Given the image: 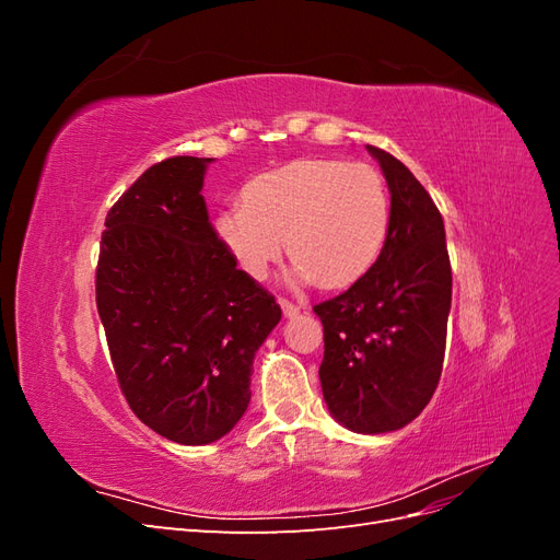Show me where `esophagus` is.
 I'll return each mask as SVG.
<instances>
[{
	"label": "esophagus",
	"instance_id": "esophagus-1",
	"mask_svg": "<svg viewBox=\"0 0 560 560\" xmlns=\"http://www.w3.org/2000/svg\"><path fill=\"white\" fill-rule=\"evenodd\" d=\"M278 303H280V308H282L284 317H296V315L301 313V308H299V306H294V303H292V301H287V299H280Z\"/></svg>",
	"mask_w": 560,
	"mask_h": 560
}]
</instances>
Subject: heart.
I'll use <instances>...</instances> for the list:
<instances>
[{"instance_id": "1", "label": "heart", "mask_w": 560, "mask_h": 560, "mask_svg": "<svg viewBox=\"0 0 560 560\" xmlns=\"http://www.w3.org/2000/svg\"><path fill=\"white\" fill-rule=\"evenodd\" d=\"M214 231L252 280L268 276L287 243L294 282L346 290L385 252L393 200L366 163L301 159L254 177L243 189V206L219 212Z\"/></svg>"}]
</instances>
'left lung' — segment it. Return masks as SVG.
I'll return each mask as SVG.
<instances>
[{
  "instance_id": "1",
  "label": "left lung",
  "mask_w": 560,
  "mask_h": 560,
  "mask_svg": "<svg viewBox=\"0 0 560 560\" xmlns=\"http://www.w3.org/2000/svg\"><path fill=\"white\" fill-rule=\"evenodd\" d=\"M393 200V231L371 273L313 308L325 327L319 383L329 413L358 434L420 416L442 376L451 313L444 219L413 173L366 144Z\"/></svg>"
}]
</instances>
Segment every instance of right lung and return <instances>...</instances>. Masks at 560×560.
Returning a JSON list of instances; mask_svg holds the SVG:
<instances>
[{
	"label": "right lung",
	"instance_id": "add662e5",
	"mask_svg": "<svg viewBox=\"0 0 560 560\" xmlns=\"http://www.w3.org/2000/svg\"><path fill=\"white\" fill-rule=\"evenodd\" d=\"M212 161L144 171L105 219L95 273L121 393L147 428L184 446L212 444L243 418L254 354L282 317L210 224L200 191Z\"/></svg>",
	"mask_w": 560,
	"mask_h": 560
}]
</instances>
